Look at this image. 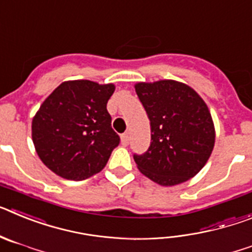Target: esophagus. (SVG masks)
Returning a JSON list of instances; mask_svg holds the SVG:
<instances>
[{
    "label": "esophagus",
    "instance_id": "esophagus-1",
    "mask_svg": "<svg viewBox=\"0 0 252 252\" xmlns=\"http://www.w3.org/2000/svg\"><path fill=\"white\" fill-rule=\"evenodd\" d=\"M128 142H130V135L127 132H125L121 135V144L124 146H127Z\"/></svg>",
    "mask_w": 252,
    "mask_h": 252
}]
</instances>
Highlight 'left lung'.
<instances>
[{
    "label": "left lung",
    "instance_id": "left-lung-1",
    "mask_svg": "<svg viewBox=\"0 0 252 252\" xmlns=\"http://www.w3.org/2000/svg\"><path fill=\"white\" fill-rule=\"evenodd\" d=\"M150 120L148 151L133 155L142 174L160 186H177L198 174L215 146V126L206 102L177 81L135 84Z\"/></svg>",
    "mask_w": 252,
    "mask_h": 252
}]
</instances>
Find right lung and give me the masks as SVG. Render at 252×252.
I'll return each mask as SVG.
<instances>
[{"instance_id":"right-lung-1","label":"right lung","mask_w":252,"mask_h":252,"mask_svg":"<svg viewBox=\"0 0 252 252\" xmlns=\"http://www.w3.org/2000/svg\"><path fill=\"white\" fill-rule=\"evenodd\" d=\"M113 84L68 81L40 106L31 131L41 161L64 179L84 180L106 166L120 136L111 126L107 102Z\"/></svg>"}]
</instances>
